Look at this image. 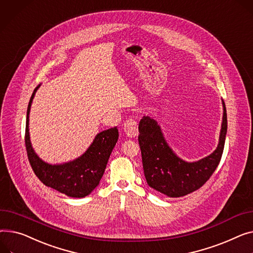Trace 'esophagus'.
<instances>
[{
    "label": "esophagus",
    "instance_id": "34e87169",
    "mask_svg": "<svg viewBox=\"0 0 253 253\" xmlns=\"http://www.w3.org/2000/svg\"><path fill=\"white\" fill-rule=\"evenodd\" d=\"M124 131L128 137H135L138 135V126L137 122L133 118H128L124 123Z\"/></svg>",
    "mask_w": 253,
    "mask_h": 253
}]
</instances>
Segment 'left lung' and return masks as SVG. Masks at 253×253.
Segmentation results:
<instances>
[{"instance_id": "1", "label": "left lung", "mask_w": 253, "mask_h": 253, "mask_svg": "<svg viewBox=\"0 0 253 253\" xmlns=\"http://www.w3.org/2000/svg\"><path fill=\"white\" fill-rule=\"evenodd\" d=\"M223 122L215 150L197 162L180 159L167 143L158 122L143 116L139 122L138 142L148 186L169 196L181 197L197 189L211 178L221 161L227 134V111L223 102Z\"/></svg>"}]
</instances>
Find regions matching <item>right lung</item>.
<instances>
[{
    "mask_svg": "<svg viewBox=\"0 0 253 253\" xmlns=\"http://www.w3.org/2000/svg\"><path fill=\"white\" fill-rule=\"evenodd\" d=\"M41 84L30 97L25 127V146L33 172L47 187L67 196L81 198L90 194L102 179L112 150L119 137L117 127L99 132L87 150L78 159L60 165L43 162L33 150L29 137V112L32 99Z\"/></svg>",
    "mask_w": 253,
    "mask_h": 253,
    "instance_id": "right-lung-1",
    "label": "right lung"
}]
</instances>
